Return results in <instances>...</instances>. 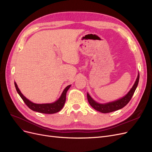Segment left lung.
Masks as SVG:
<instances>
[{
  "mask_svg": "<svg viewBox=\"0 0 152 152\" xmlns=\"http://www.w3.org/2000/svg\"><path fill=\"white\" fill-rule=\"evenodd\" d=\"M139 79H140V74L138 73L134 84L133 85L131 90L129 91V93L122 98L117 99L116 101H114V102H109V103H104V104L98 103L96 102H95V101L91 97L90 95L87 93V99H88L89 103L94 109L97 110V111L99 112H102L103 113H110L114 111H116V110H120L125 107V106L130 102L131 98L132 97L133 94L134 93L135 90L137 86V84H138Z\"/></svg>",
  "mask_w": 152,
  "mask_h": 152,
  "instance_id": "obj_1",
  "label": "left lung"
}]
</instances>
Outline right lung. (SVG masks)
<instances>
[{
	"mask_svg": "<svg viewBox=\"0 0 152 152\" xmlns=\"http://www.w3.org/2000/svg\"><path fill=\"white\" fill-rule=\"evenodd\" d=\"M15 87L18 93L19 94L21 99L23 100V102L27 105V107H28L29 108H30L31 110H33V111L37 112L42 113H47V114H53V113H57L60 111V110L63 108V106L65 104V103L66 102V94L67 93V91L69 89V88H70L71 86V85L68 86L63 91V93L60 97H59V98L55 102L52 103L37 104L30 102L29 99L25 98V96L23 95V94L20 91L19 88H18L16 82H15Z\"/></svg>",
	"mask_w": 152,
	"mask_h": 152,
	"instance_id": "add662e5",
	"label": "right lung"
}]
</instances>
